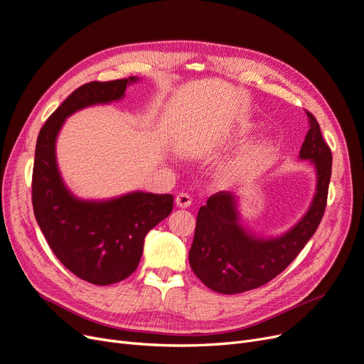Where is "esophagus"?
I'll use <instances>...</instances> for the list:
<instances>
[{"label":"esophagus","mask_w":364,"mask_h":364,"mask_svg":"<svg viewBox=\"0 0 364 364\" xmlns=\"http://www.w3.org/2000/svg\"><path fill=\"white\" fill-rule=\"evenodd\" d=\"M175 203H177V205L181 208H187L192 204V198L189 193H178L177 198H175Z\"/></svg>","instance_id":"esophagus-1"}]
</instances>
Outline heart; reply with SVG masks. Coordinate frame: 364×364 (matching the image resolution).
<instances>
[{
  "label": "heart",
  "mask_w": 364,
  "mask_h": 364,
  "mask_svg": "<svg viewBox=\"0 0 364 364\" xmlns=\"http://www.w3.org/2000/svg\"><path fill=\"white\" fill-rule=\"evenodd\" d=\"M276 150L277 148L273 141H262L253 145L247 148L243 154H240L237 159L230 161L223 169V175L226 178H232L238 177V175H246L258 171L273 159Z\"/></svg>",
  "instance_id": "obj_1"
}]
</instances>
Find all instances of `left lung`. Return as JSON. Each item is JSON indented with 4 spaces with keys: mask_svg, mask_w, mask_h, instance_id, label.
<instances>
[{
    "mask_svg": "<svg viewBox=\"0 0 364 364\" xmlns=\"http://www.w3.org/2000/svg\"><path fill=\"white\" fill-rule=\"evenodd\" d=\"M309 132L300 159L316 168V193L304 218L277 238H255L238 222L235 196L222 191L208 198L198 211L189 262L193 273L210 289L238 294L273 280L297 258L324 216L331 177V150L322 138L316 118L306 111Z\"/></svg>",
    "mask_w": 364,
    "mask_h": 364,
    "instance_id": "8db88e82",
    "label": "left lung"
}]
</instances>
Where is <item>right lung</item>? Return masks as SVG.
I'll use <instances>...</instances> for the list:
<instances>
[{
	"instance_id": "right-lung-1",
	"label": "right lung",
	"mask_w": 364,
	"mask_h": 364,
	"mask_svg": "<svg viewBox=\"0 0 364 364\" xmlns=\"http://www.w3.org/2000/svg\"><path fill=\"white\" fill-rule=\"evenodd\" d=\"M136 77L84 84L76 88L40 129L33 168V210L49 247L75 276L92 285L124 280L138 268L144 238L166 219L172 195L134 192L105 203L76 199L60 177L55 139L64 119L77 109L124 96Z\"/></svg>"
}]
</instances>
